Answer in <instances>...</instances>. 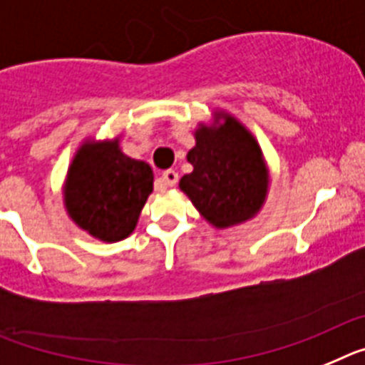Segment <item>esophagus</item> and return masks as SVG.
Masks as SVG:
<instances>
[{
  "label": "esophagus",
  "mask_w": 365,
  "mask_h": 365,
  "mask_svg": "<svg viewBox=\"0 0 365 365\" xmlns=\"http://www.w3.org/2000/svg\"><path fill=\"white\" fill-rule=\"evenodd\" d=\"M178 183V173L173 169L165 170L163 174H161V185L165 187H174Z\"/></svg>",
  "instance_id": "1"
}]
</instances>
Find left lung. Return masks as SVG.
<instances>
[{"label":"left lung","mask_w":365,"mask_h":365,"mask_svg":"<svg viewBox=\"0 0 365 365\" xmlns=\"http://www.w3.org/2000/svg\"><path fill=\"white\" fill-rule=\"evenodd\" d=\"M196 145L187 152L192 173L180 180L198 213L211 226H237L261 211L270 176L257 139L242 123L224 112L211 126L195 130Z\"/></svg>","instance_id":"left-lung-1"}]
</instances>
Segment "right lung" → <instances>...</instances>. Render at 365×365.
I'll return each instance as SVG.
<instances>
[{
    "mask_svg": "<svg viewBox=\"0 0 365 365\" xmlns=\"http://www.w3.org/2000/svg\"><path fill=\"white\" fill-rule=\"evenodd\" d=\"M152 183L150 165L123 154L119 138L86 141L69 165L64 204L81 230L103 242H117L135 230Z\"/></svg>",
    "mask_w": 365,
    "mask_h": 365,
    "instance_id": "1",
    "label": "right lung"
}]
</instances>
